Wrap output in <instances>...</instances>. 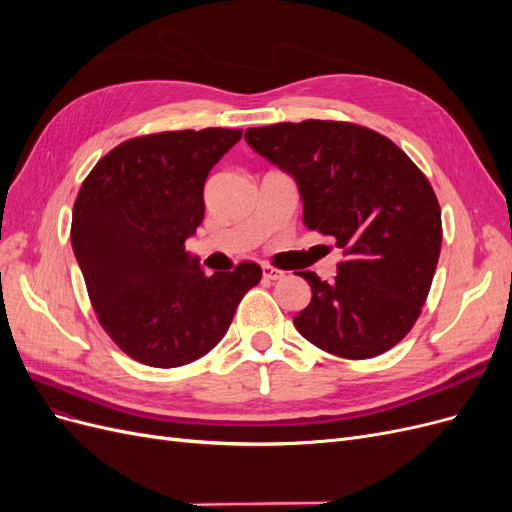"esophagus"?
I'll return each mask as SVG.
<instances>
[{"label": "esophagus", "instance_id": "1", "mask_svg": "<svg viewBox=\"0 0 512 512\" xmlns=\"http://www.w3.org/2000/svg\"><path fill=\"white\" fill-rule=\"evenodd\" d=\"M262 277H265V280H269V282H277V280H282V277H284V271L265 265V267H262Z\"/></svg>", "mask_w": 512, "mask_h": 512}]
</instances>
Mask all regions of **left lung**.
Instances as JSON below:
<instances>
[{"label":"left lung","mask_w":512,"mask_h":512,"mask_svg":"<svg viewBox=\"0 0 512 512\" xmlns=\"http://www.w3.org/2000/svg\"><path fill=\"white\" fill-rule=\"evenodd\" d=\"M245 141L297 183L303 224L346 254L331 284L297 273L312 301L294 327L344 359L391 350L421 314L438 267L442 220L427 177L389 138L344 121L247 128Z\"/></svg>","instance_id":"left-lung-1"}]
</instances>
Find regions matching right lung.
<instances>
[{
  "instance_id": "1",
  "label": "right lung",
  "mask_w": 512,
  "mask_h": 512,
  "mask_svg": "<svg viewBox=\"0 0 512 512\" xmlns=\"http://www.w3.org/2000/svg\"><path fill=\"white\" fill-rule=\"evenodd\" d=\"M241 130L130 138L94 166L72 211V250L104 331L134 361L179 367L226 335L262 269L205 275L185 250L205 218L209 170Z\"/></svg>"
}]
</instances>
